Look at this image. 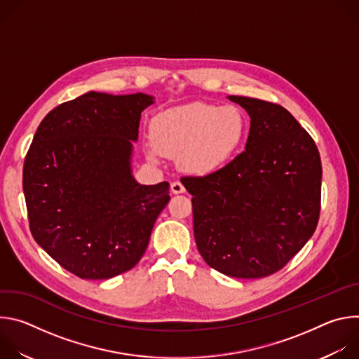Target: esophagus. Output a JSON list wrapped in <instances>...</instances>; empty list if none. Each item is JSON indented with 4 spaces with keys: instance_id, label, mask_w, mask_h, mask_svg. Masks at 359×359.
Wrapping results in <instances>:
<instances>
[{
    "instance_id": "1",
    "label": "esophagus",
    "mask_w": 359,
    "mask_h": 359,
    "mask_svg": "<svg viewBox=\"0 0 359 359\" xmlns=\"http://www.w3.org/2000/svg\"><path fill=\"white\" fill-rule=\"evenodd\" d=\"M170 190H172L173 194H180V193H184L186 189H184V186L180 182H173L170 184Z\"/></svg>"
}]
</instances>
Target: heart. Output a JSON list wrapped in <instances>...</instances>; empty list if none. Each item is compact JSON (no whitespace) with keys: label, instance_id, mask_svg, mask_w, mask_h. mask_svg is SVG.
Returning a JSON list of instances; mask_svg holds the SVG:
<instances>
[{"label":"heart","instance_id":"1","mask_svg":"<svg viewBox=\"0 0 359 359\" xmlns=\"http://www.w3.org/2000/svg\"><path fill=\"white\" fill-rule=\"evenodd\" d=\"M248 133V118L237 105L208 102L168 108L153 116L147 155L179 156L183 170L206 176L229 165L241 149Z\"/></svg>","mask_w":359,"mask_h":359}]
</instances>
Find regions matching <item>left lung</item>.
Instances as JSON below:
<instances>
[{"instance_id":"1","label":"left lung","mask_w":359,"mask_h":359,"mask_svg":"<svg viewBox=\"0 0 359 359\" xmlns=\"http://www.w3.org/2000/svg\"><path fill=\"white\" fill-rule=\"evenodd\" d=\"M250 116L245 149L223 169L184 177L203 260L236 278L281 270L316 231L323 168L313 137L283 107L227 96Z\"/></svg>"}]
</instances>
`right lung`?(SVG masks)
<instances>
[{
	"instance_id": "right-lung-1",
	"label": "right lung",
	"mask_w": 359,
	"mask_h": 359,
	"mask_svg": "<svg viewBox=\"0 0 359 359\" xmlns=\"http://www.w3.org/2000/svg\"><path fill=\"white\" fill-rule=\"evenodd\" d=\"M146 93L86 92L50 111L27 153L22 187L35 241L65 270L107 280L133 269L166 208L169 183L140 184L133 142Z\"/></svg>"
}]
</instances>
